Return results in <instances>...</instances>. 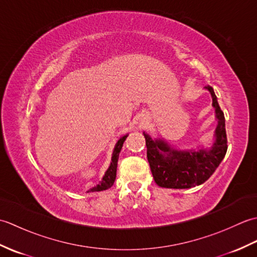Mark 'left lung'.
<instances>
[{"label":"left lung","instance_id":"left-lung-1","mask_svg":"<svg viewBox=\"0 0 257 257\" xmlns=\"http://www.w3.org/2000/svg\"><path fill=\"white\" fill-rule=\"evenodd\" d=\"M204 88L211 94L217 121L214 143L210 148L198 147L194 149H177L165 139H152L150 135L144 133L147 158L152 176L161 188L190 189L204 183L224 159L227 150L224 113L221 110L212 87L205 86Z\"/></svg>","mask_w":257,"mask_h":257}]
</instances>
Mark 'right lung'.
Masks as SVG:
<instances>
[{"instance_id":"obj_1","label":"right lung","mask_w":257,"mask_h":257,"mask_svg":"<svg viewBox=\"0 0 257 257\" xmlns=\"http://www.w3.org/2000/svg\"><path fill=\"white\" fill-rule=\"evenodd\" d=\"M127 137H128V134L119 138V140L117 141V144L114 145V148H113V151H112V157H111L110 166L108 167L107 171L105 172V176L102 177L101 181H99V183H98L97 185H95L94 188H91L90 190L87 191V192H99V191L107 190V189L112 187L114 180H116L117 162H118L119 154H120V151H121L123 143H124V140H125V138H127Z\"/></svg>"}]
</instances>
